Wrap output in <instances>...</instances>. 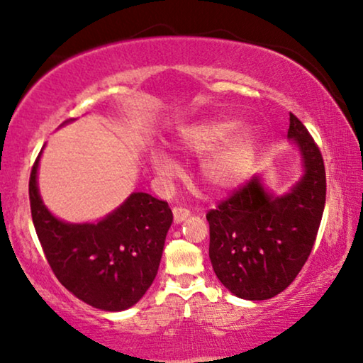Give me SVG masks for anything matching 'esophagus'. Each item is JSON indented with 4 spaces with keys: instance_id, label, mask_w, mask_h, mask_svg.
Wrapping results in <instances>:
<instances>
[{
    "instance_id": "34e87169",
    "label": "esophagus",
    "mask_w": 363,
    "mask_h": 363,
    "mask_svg": "<svg viewBox=\"0 0 363 363\" xmlns=\"http://www.w3.org/2000/svg\"><path fill=\"white\" fill-rule=\"evenodd\" d=\"M172 216H174V222H176V224H181V222H184L187 217L191 216V212L189 209H186V207H174Z\"/></svg>"
}]
</instances>
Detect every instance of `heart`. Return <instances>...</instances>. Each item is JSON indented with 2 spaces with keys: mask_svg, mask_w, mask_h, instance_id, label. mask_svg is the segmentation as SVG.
<instances>
[{
  "mask_svg": "<svg viewBox=\"0 0 363 363\" xmlns=\"http://www.w3.org/2000/svg\"><path fill=\"white\" fill-rule=\"evenodd\" d=\"M234 118H212L189 125L179 136V149L189 156H206L202 179L212 191L238 189L254 172L257 159V138L250 129L239 131ZM151 166L161 179H171L177 172V162L171 154L157 149L151 152Z\"/></svg>",
  "mask_w": 363,
  "mask_h": 363,
  "instance_id": "1",
  "label": "heart"
}]
</instances>
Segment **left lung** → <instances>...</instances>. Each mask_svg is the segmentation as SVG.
Returning a JSON list of instances; mask_svg holds the SVG:
<instances>
[{
  "mask_svg": "<svg viewBox=\"0 0 363 363\" xmlns=\"http://www.w3.org/2000/svg\"><path fill=\"white\" fill-rule=\"evenodd\" d=\"M287 138L301 154L302 176L286 194L275 196L255 176L206 216L212 269L245 301H267L291 286L311 255L325 207L322 154L292 113Z\"/></svg>",
  "mask_w": 363,
  "mask_h": 363,
  "instance_id": "1",
  "label": "left lung"
}]
</instances>
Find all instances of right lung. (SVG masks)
Listing matches in <instances>:
<instances>
[{
  "label": "right lung",
  "instance_id": "add662e5",
  "mask_svg": "<svg viewBox=\"0 0 363 363\" xmlns=\"http://www.w3.org/2000/svg\"><path fill=\"white\" fill-rule=\"evenodd\" d=\"M41 154L43 149L30 176L31 217L52 272L91 307L108 312L133 307L157 275L172 224L167 202L133 192L98 222L61 220L45 206L38 189Z\"/></svg>",
  "mask_w": 363,
  "mask_h": 363
}]
</instances>
